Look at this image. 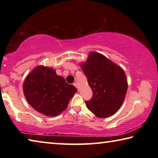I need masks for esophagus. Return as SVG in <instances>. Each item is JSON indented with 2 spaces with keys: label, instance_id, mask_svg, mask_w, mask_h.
I'll list each match as a JSON object with an SVG mask.
<instances>
[{
  "label": "esophagus",
  "instance_id": "1",
  "mask_svg": "<svg viewBox=\"0 0 158 158\" xmlns=\"http://www.w3.org/2000/svg\"><path fill=\"white\" fill-rule=\"evenodd\" d=\"M73 85H74V86H75V87L77 88V89H78V86H77V84H76V83H74V84Z\"/></svg>",
  "mask_w": 158,
  "mask_h": 158
}]
</instances>
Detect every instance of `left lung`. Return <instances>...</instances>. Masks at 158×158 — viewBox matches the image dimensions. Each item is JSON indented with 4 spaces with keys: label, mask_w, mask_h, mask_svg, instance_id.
I'll return each mask as SVG.
<instances>
[{
    "label": "left lung",
    "mask_w": 158,
    "mask_h": 158,
    "mask_svg": "<svg viewBox=\"0 0 158 158\" xmlns=\"http://www.w3.org/2000/svg\"><path fill=\"white\" fill-rule=\"evenodd\" d=\"M81 68L91 88L93 98L87 108L99 118L109 117L121 107L127 90V80L121 67L100 53L90 52Z\"/></svg>",
    "instance_id": "1"
}]
</instances>
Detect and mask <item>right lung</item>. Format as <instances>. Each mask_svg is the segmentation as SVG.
<instances>
[{"label":"right lung","instance_id":"right-lung-1","mask_svg":"<svg viewBox=\"0 0 158 158\" xmlns=\"http://www.w3.org/2000/svg\"><path fill=\"white\" fill-rule=\"evenodd\" d=\"M23 93L32 107L47 116H56L65 110L77 91L52 68L39 65L26 77Z\"/></svg>","mask_w":158,"mask_h":158}]
</instances>
